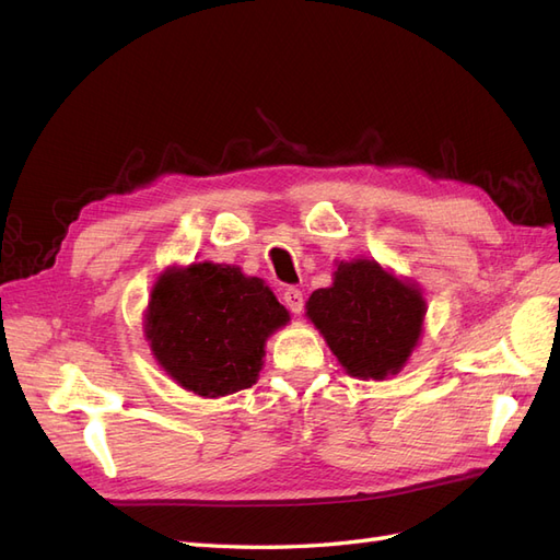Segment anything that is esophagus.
Here are the masks:
<instances>
[{
	"mask_svg": "<svg viewBox=\"0 0 560 560\" xmlns=\"http://www.w3.org/2000/svg\"><path fill=\"white\" fill-rule=\"evenodd\" d=\"M282 301L294 315H301V311H303V292L301 290H296V287H287V290L282 292Z\"/></svg>",
	"mask_w": 560,
	"mask_h": 560,
	"instance_id": "obj_1",
	"label": "esophagus"
}]
</instances>
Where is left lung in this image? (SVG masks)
<instances>
[{
	"instance_id": "1",
	"label": "left lung",
	"mask_w": 560,
	"mask_h": 560,
	"mask_svg": "<svg viewBox=\"0 0 560 560\" xmlns=\"http://www.w3.org/2000/svg\"><path fill=\"white\" fill-rule=\"evenodd\" d=\"M425 313L416 280L366 257L338 261L334 282L306 301V315L338 364L360 381L399 374L420 343Z\"/></svg>"
}]
</instances>
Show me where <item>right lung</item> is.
Wrapping results in <instances>:
<instances>
[{"instance_id":"add662e5","label":"right lung","mask_w":560,"mask_h":560,"mask_svg":"<svg viewBox=\"0 0 560 560\" xmlns=\"http://www.w3.org/2000/svg\"><path fill=\"white\" fill-rule=\"evenodd\" d=\"M290 311L238 266H167L151 287L144 338L159 366L189 393L217 399L259 381L266 341Z\"/></svg>"}]
</instances>
